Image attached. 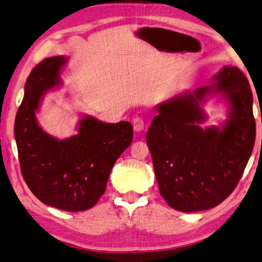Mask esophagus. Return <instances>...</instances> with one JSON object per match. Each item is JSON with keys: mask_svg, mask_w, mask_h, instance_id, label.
I'll list each match as a JSON object with an SVG mask.
<instances>
[{"mask_svg": "<svg viewBox=\"0 0 262 262\" xmlns=\"http://www.w3.org/2000/svg\"><path fill=\"white\" fill-rule=\"evenodd\" d=\"M133 128L137 133H139V132H142L146 128L145 121L142 120L141 117H135L133 120Z\"/></svg>", "mask_w": 262, "mask_h": 262, "instance_id": "obj_1", "label": "esophagus"}]
</instances>
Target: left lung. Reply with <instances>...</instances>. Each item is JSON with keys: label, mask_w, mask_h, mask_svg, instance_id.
<instances>
[{"label": "left lung", "mask_w": 262, "mask_h": 262, "mask_svg": "<svg viewBox=\"0 0 262 262\" xmlns=\"http://www.w3.org/2000/svg\"><path fill=\"white\" fill-rule=\"evenodd\" d=\"M211 81L160 103L146 134L160 195L181 212L210 210L224 201L255 142L253 93L245 74L224 66ZM213 95L228 104V118L219 127L202 128V105Z\"/></svg>", "instance_id": "left-lung-1"}]
</instances>
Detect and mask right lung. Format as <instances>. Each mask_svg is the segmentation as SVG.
<instances>
[{
  "instance_id": "add662e5",
  "label": "right lung",
  "mask_w": 262,
  "mask_h": 262,
  "mask_svg": "<svg viewBox=\"0 0 262 262\" xmlns=\"http://www.w3.org/2000/svg\"><path fill=\"white\" fill-rule=\"evenodd\" d=\"M67 61L66 56H54L33 68L14 135L23 177L34 196L58 210L79 212L95 206L104 194L114 164L133 141V127L83 115L78 134L71 138L60 140L44 132L36 114L45 93L61 86Z\"/></svg>"
}]
</instances>
